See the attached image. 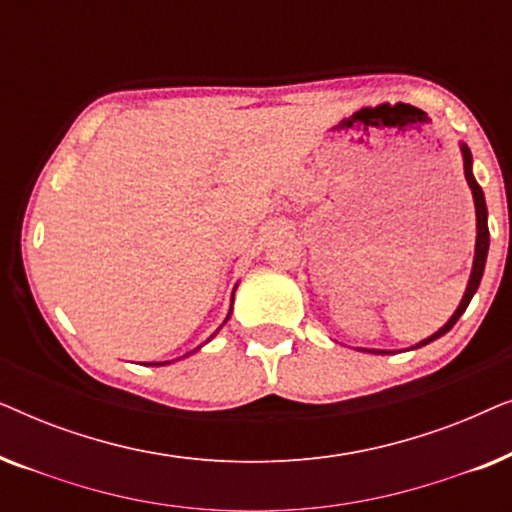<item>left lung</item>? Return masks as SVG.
Masks as SVG:
<instances>
[{"mask_svg": "<svg viewBox=\"0 0 512 512\" xmlns=\"http://www.w3.org/2000/svg\"><path fill=\"white\" fill-rule=\"evenodd\" d=\"M461 156H464V174H466V184L471 188L473 193V202H475V219H478V237H475V256H473V270H471V279H468V286H466V293L464 298H461V303L457 307V312L452 314L450 321L431 335V338H426L422 342H417V347H424L429 345V342L438 340L440 335H445L450 328L457 324L461 314L466 312L468 303H471V298L475 296V291H478L480 286V279H482V272H485V263H487V251H489V228H487V205H485V193H482V188L478 186V181L473 177V156H471V149H468L466 144H461ZM363 352H375V354H391L387 349H363Z\"/></svg>", "mask_w": 512, "mask_h": 512, "instance_id": "obj_1", "label": "left lung"}]
</instances>
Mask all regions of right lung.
<instances>
[{
    "label": "right lung",
    "instance_id": "add662e5",
    "mask_svg": "<svg viewBox=\"0 0 512 512\" xmlns=\"http://www.w3.org/2000/svg\"><path fill=\"white\" fill-rule=\"evenodd\" d=\"M230 312H233V307H230ZM230 312H228V317H226V321L230 319ZM188 356V354H186ZM165 363H170V361H160V363H149V366H165Z\"/></svg>",
    "mask_w": 512,
    "mask_h": 512
}]
</instances>
